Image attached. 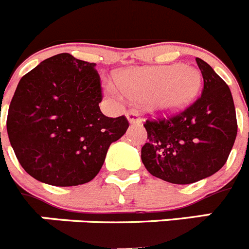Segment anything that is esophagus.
<instances>
[{"label":"esophagus","instance_id":"34e87169","mask_svg":"<svg viewBox=\"0 0 249 249\" xmlns=\"http://www.w3.org/2000/svg\"><path fill=\"white\" fill-rule=\"evenodd\" d=\"M127 120H128V122L131 123V124L142 122V120L138 117V112L136 111V109H129V111L127 112Z\"/></svg>","mask_w":249,"mask_h":249}]
</instances>
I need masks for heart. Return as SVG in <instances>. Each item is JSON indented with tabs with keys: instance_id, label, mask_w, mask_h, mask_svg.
Instances as JSON below:
<instances>
[{
	"instance_id": "1",
	"label": "heart",
	"mask_w": 249,
	"mask_h": 249,
	"mask_svg": "<svg viewBox=\"0 0 249 249\" xmlns=\"http://www.w3.org/2000/svg\"><path fill=\"white\" fill-rule=\"evenodd\" d=\"M114 82L121 93L133 101H143L149 111L172 116L195 102L202 76L195 67L176 63L127 68L116 76Z\"/></svg>"
}]
</instances>
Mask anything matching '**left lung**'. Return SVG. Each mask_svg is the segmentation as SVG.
<instances>
[{
  "label": "left lung",
  "instance_id": "1",
  "mask_svg": "<svg viewBox=\"0 0 249 249\" xmlns=\"http://www.w3.org/2000/svg\"><path fill=\"white\" fill-rule=\"evenodd\" d=\"M201 97L168 120L146 121L141 158L149 173L175 184L198 182L227 162L237 136L236 108L226 82L203 59Z\"/></svg>",
  "mask_w": 249,
  "mask_h": 249
}]
</instances>
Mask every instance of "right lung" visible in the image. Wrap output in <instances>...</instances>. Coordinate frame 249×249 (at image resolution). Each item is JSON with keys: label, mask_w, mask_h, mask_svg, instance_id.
Instances as JSON below:
<instances>
[{"label": "right lung", "mask_w": 249, "mask_h": 249, "mask_svg": "<svg viewBox=\"0 0 249 249\" xmlns=\"http://www.w3.org/2000/svg\"><path fill=\"white\" fill-rule=\"evenodd\" d=\"M96 63L59 53L22 77L7 116L11 146L30 176L51 186L92 181L112 142L128 128L124 116L106 117Z\"/></svg>", "instance_id": "add662e5"}]
</instances>
